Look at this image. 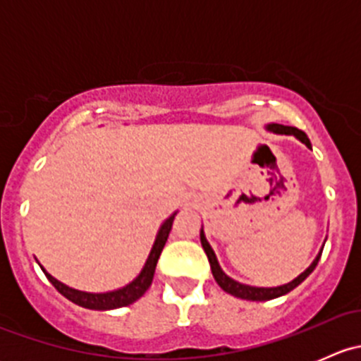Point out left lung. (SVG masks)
<instances>
[{
  "instance_id": "8db88e82",
  "label": "left lung",
  "mask_w": 361,
  "mask_h": 361,
  "mask_svg": "<svg viewBox=\"0 0 361 361\" xmlns=\"http://www.w3.org/2000/svg\"><path fill=\"white\" fill-rule=\"evenodd\" d=\"M269 129L274 130V133H279V134H293V136H297L298 140L302 141V143L307 145V147L311 148V141H309V137L305 136L304 130L297 129V127L281 126V123H271V126H269ZM201 243H202L204 251H206V255H207V260H209L211 272H213L214 279H216V283H218V285H220V288L225 290V292H227V293L234 295V297L245 298V300H271V298L281 297V295L292 292L293 288H297V286L300 285V283L304 281V279L307 278V276L311 274L312 271H314V267H316V265H318V262H319V257H322V251H319V255H318V257H316V260L312 262V264L309 265V267L305 269V271L302 272V274L298 276V278H295L292 283H288V285L276 286V288H257V286L241 285V283L234 281V279L228 278V276L225 274L224 271H221L220 265H218L216 257H214L213 250H211L209 243H207L206 238H204V232L202 231H201Z\"/></svg>"
}]
</instances>
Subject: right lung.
Here are the masks:
<instances>
[{
	"label": "right lung",
	"instance_id": "1",
	"mask_svg": "<svg viewBox=\"0 0 361 361\" xmlns=\"http://www.w3.org/2000/svg\"><path fill=\"white\" fill-rule=\"evenodd\" d=\"M173 220H174V214L173 216L167 218L166 221L162 224L160 227L157 239H155V245L154 248L150 251V257H148L147 264H145L143 271L141 274L134 279L130 285L123 286V288L116 290V292H108V293H85V292H78V290H73L69 286L63 285V283L57 281L56 278L45 272V276L49 278V281L56 286V290L61 295L71 300L73 304L76 305H82L85 309H96V311H106V309H116V307H126V305L133 304L136 302L137 298L143 297V293L150 288L152 281H154V274H155V267H157V262L160 253H162L164 245H166L167 238H169V232L171 227H173Z\"/></svg>",
	"mask_w": 361,
	"mask_h": 361
}]
</instances>
